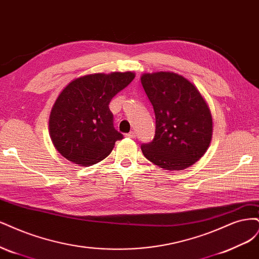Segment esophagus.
<instances>
[{"mask_svg": "<svg viewBox=\"0 0 259 259\" xmlns=\"http://www.w3.org/2000/svg\"><path fill=\"white\" fill-rule=\"evenodd\" d=\"M126 137H127V138H130V139H135V138L137 137V133H136V132H133V131H131V132L127 133Z\"/></svg>", "mask_w": 259, "mask_h": 259, "instance_id": "esophagus-1", "label": "esophagus"}]
</instances>
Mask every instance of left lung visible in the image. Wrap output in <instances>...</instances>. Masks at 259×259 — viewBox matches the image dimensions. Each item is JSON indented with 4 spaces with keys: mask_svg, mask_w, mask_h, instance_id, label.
<instances>
[{
    "mask_svg": "<svg viewBox=\"0 0 259 259\" xmlns=\"http://www.w3.org/2000/svg\"><path fill=\"white\" fill-rule=\"evenodd\" d=\"M141 84L151 101L155 137L141 145L145 158L164 170H184L210 145L213 121L205 100L191 82L173 72L145 73Z\"/></svg>",
    "mask_w": 259,
    "mask_h": 259,
    "instance_id": "left-lung-1",
    "label": "left lung"
}]
</instances>
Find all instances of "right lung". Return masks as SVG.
<instances>
[{
    "label": "right lung",
    "instance_id": "1",
    "mask_svg": "<svg viewBox=\"0 0 259 259\" xmlns=\"http://www.w3.org/2000/svg\"><path fill=\"white\" fill-rule=\"evenodd\" d=\"M132 72L90 74L74 79L57 98L49 117L56 149L79 165L103 160L123 136L114 128L111 100L135 78Z\"/></svg>",
    "mask_w": 259,
    "mask_h": 259
}]
</instances>
